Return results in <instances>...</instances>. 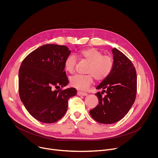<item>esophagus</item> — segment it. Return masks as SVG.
I'll use <instances>...</instances> for the list:
<instances>
[{
    "mask_svg": "<svg viewBox=\"0 0 158 158\" xmlns=\"http://www.w3.org/2000/svg\"><path fill=\"white\" fill-rule=\"evenodd\" d=\"M77 94L78 96H87V94L85 93H84V92H81V91H78Z\"/></svg>",
    "mask_w": 158,
    "mask_h": 158,
    "instance_id": "34e87169",
    "label": "esophagus"
}]
</instances>
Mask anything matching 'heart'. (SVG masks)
Masks as SVG:
<instances>
[{"mask_svg": "<svg viewBox=\"0 0 158 158\" xmlns=\"http://www.w3.org/2000/svg\"><path fill=\"white\" fill-rule=\"evenodd\" d=\"M79 59L88 62L86 67V75H75L71 77V85L78 89L85 91L92 84L94 78L97 81H102L110 74L113 68V60L107 55L94 48L80 51L77 56ZM77 63V57L74 55L67 57L64 62V67L67 72L73 73Z\"/></svg>", "mask_w": 158, "mask_h": 158, "instance_id": "obj_1", "label": "heart"}]
</instances>
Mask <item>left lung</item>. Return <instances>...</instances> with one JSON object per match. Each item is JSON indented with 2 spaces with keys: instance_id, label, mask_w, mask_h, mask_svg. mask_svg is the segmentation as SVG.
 I'll use <instances>...</instances> for the list:
<instances>
[{
  "instance_id": "1",
  "label": "left lung",
  "mask_w": 158,
  "mask_h": 158,
  "mask_svg": "<svg viewBox=\"0 0 158 158\" xmlns=\"http://www.w3.org/2000/svg\"><path fill=\"white\" fill-rule=\"evenodd\" d=\"M114 65L109 76L96 87L99 104L89 111L91 117L101 124H113L123 119L136 97L137 74L132 62L116 48L112 49ZM106 93L104 97L102 94Z\"/></svg>"
}]
</instances>
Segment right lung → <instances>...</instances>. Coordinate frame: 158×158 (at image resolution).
<instances>
[{"label":"right lung","instance_id":"right-lung-1","mask_svg":"<svg viewBox=\"0 0 158 158\" xmlns=\"http://www.w3.org/2000/svg\"><path fill=\"white\" fill-rule=\"evenodd\" d=\"M71 54L65 46L46 44L31 52L19 71V93L29 113L44 123H54L67 110L69 99L76 95L75 88L60 89L69 83L64 62Z\"/></svg>","mask_w":158,"mask_h":158}]
</instances>
